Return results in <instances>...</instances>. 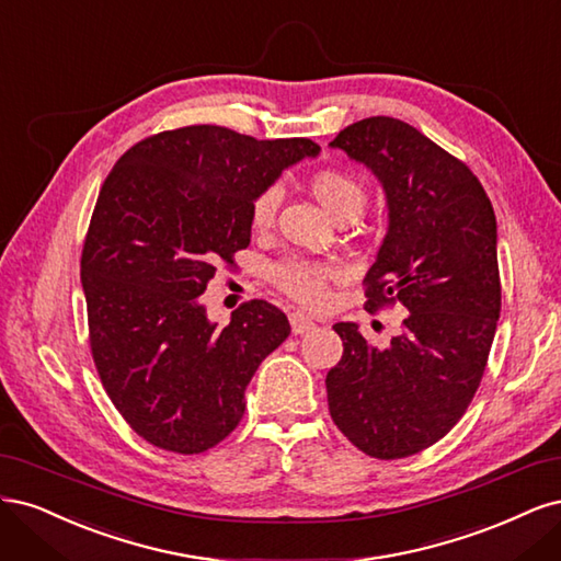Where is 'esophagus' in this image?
<instances>
[{
	"mask_svg": "<svg viewBox=\"0 0 561 561\" xmlns=\"http://www.w3.org/2000/svg\"><path fill=\"white\" fill-rule=\"evenodd\" d=\"M288 321H291V331L296 335H302V333L314 329V321L307 317L305 312H291V314H288Z\"/></svg>",
	"mask_w": 561,
	"mask_h": 561,
	"instance_id": "34e87169",
	"label": "esophagus"
}]
</instances>
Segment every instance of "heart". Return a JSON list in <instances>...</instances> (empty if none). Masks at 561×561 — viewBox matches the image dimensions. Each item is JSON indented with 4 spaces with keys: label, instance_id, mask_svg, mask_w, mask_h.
Returning a JSON list of instances; mask_svg holds the SVG:
<instances>
[{
    "label": "heart",
    "instance_id": "b5f03b06",
    "mask_svg": "<svg viewBox=\"0 0 561 561\" xmlns=\"http://www.w3.org/2000/svg\"><path fill=\"white\" fill-rule=\"evenodd\" d=\"M310 191L317 203L327 209L333 219L340 214L358 216L366 207L368 193L364 184L347 172L340 170H321L310 179ZM279 203L277 188L263 191L254 205H251V226L265 230L275 219ZM340 275V270L331 263H312V261H286L275 267V282L291 298L302 305L317 307L327 300V284Z\"/></svg>",
    "mask_w": 561,
    "mask_h": 561
}]
</instances>
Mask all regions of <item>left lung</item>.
Masks as SVG:
<instances>
[{
  "instance_id": "obj_1",
  "label": "left lung",
  "mask_w": 561,
  "mask_h": 561,
  "mask_svg": "<svg viewBox=\"0 0 561 561\" xmlns=\"http://www.w3.org/2000/svg\"><path fill=\"white\" fill-rule=\"evenodd\" d=\"M331 147L387 197L366 310L401 302L408 317L385 350L358 323H335L345 352L327 375L329 410L360 451L401 459L438 443L482 379L501 312L496 216L478 176L399 118L352 123Z\"/></svg>"
}]
</instances>
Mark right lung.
<instances>
[{
  "label": "right lung",
  "instance_id": "right-lung-1",
  "mask_svg": "<svg viewBox=\"0 0 561 561\" xmlns=\"http://www.w3.org/2000/svg\"><path fill=\"white\" fill-rule=\"evenodd\" d=\"M319 151L305 137L188 125L135 144L106 176L81 256L90 350L147 443L201 455L240 424L247 385L291 327L251 300L219 329L201 296L216 261L249 247L256 197Z\"/></svg>",
  "mask_w": 561,
  "mask_h": 561
}]
</instances>
